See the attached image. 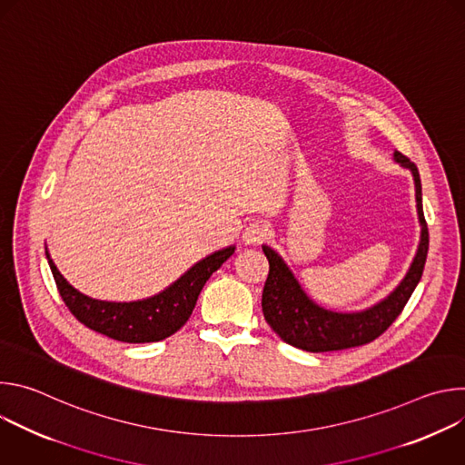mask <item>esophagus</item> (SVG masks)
Masks as SVG:
<instances>
[{"mask_svg":"<svg viewBox=\"0 0 465 465\" xmlns=\"http://www.w3.org/2000/svg\"><path fill=\"white\" fill-rule=\"evenodd\" d=\"M267 235H269V226L261 221H253L244 228L242 242L244 244H259L261 241L267 239Z\"/></svg>","mask_w":465,"mask_h":465,"instance_id":"34e87169","label":"esophagus"}]
</instances>
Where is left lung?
Segmentation results:
<instances>
[{
	"label": "left lung",
	"instance_id": "8db88e82",
	"mask_svg": "<svg viewBox=\"0 0 465 465\" xmlns=\"http://www.w3.org/2000/svg\"><path fill=\"white\" fill-rule=\"evenodd\" d=\"M393 160L403 169H409L414 176L416 208L421 226L420 244L405 278L386 298L368 309L353 312L325 309L303 291L302 283L296 280L283 257L274 248L262 244V252L271 264L261 300L262 314L283 342L311 353L348 350L375 341L401 314L425 269L429 230L423 215L421 180L418 167L397 151L393 153Z\"/></svg>",
	"mask_w": 465,
	"mask_h": 465
}]
</instances>
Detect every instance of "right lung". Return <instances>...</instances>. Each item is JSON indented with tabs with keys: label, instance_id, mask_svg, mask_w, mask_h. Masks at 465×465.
I'll return each instance as SVG.
<instances>
[{
	"label": "right lung",
	"instance_id": "1",
	"mask_svg": "<svg viewBox=\"0 0 465 465\" xmlns=\"http://www.w3.org/2000/svg\"><path fill=\"white\" fill-rule=\"evenodd\" d=\"M233 252L235 246H226L206 255L165 291L136 302H106L90 298L70 285L68 280L58 272L47 248L45 257L64 303L81 323L114 341L143 344L158 342L176 333L189 320L198 294H201L210 276L223 267V262Z\"/></svg>",
	"mask_w": 465,
	"mask_h": 465
}]
</instances>
